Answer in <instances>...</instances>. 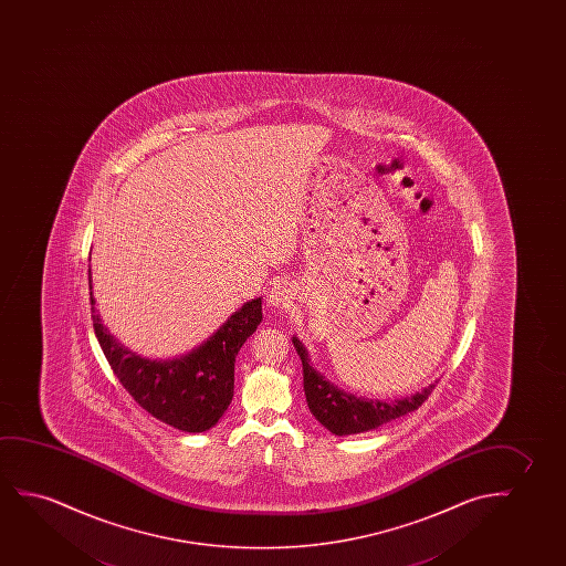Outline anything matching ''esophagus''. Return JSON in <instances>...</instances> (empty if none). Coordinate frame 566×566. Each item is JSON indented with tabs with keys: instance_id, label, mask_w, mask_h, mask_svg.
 <instances>
[{
	"instance_id": "esophagus-1",
	"label": "esophagus",
	"mask_w": 566,
	"mask_h": 566,
	"mask_svg": "<svg viewBox=\"0 0 566 566\" xmlns=\"http://www.w3.org/2000/svg\"><path fill=\"white\" fill-rule=\"evenodd\" d=\"M292 297H294V287L284 279L276 280L269 287V292H266V303H269V307H274V310L287 307V303L292 302Z\"/></svg>"
}]
</instances>
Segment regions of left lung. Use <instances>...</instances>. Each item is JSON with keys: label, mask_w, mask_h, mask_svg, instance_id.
<instances>
[{"label": "left lung", "mask_w": 566, "mask_h": 566, "mask_svg": "<svg viewBox=\"0 0 566 566\" xmlns=\"http://www.w3.org/2000/svg\"><path fill=\"white\" fill-rule=\"evenodd\" d=\"M295 352L302 359L303 365V390L307 398L310 411L315 416L321 426H325L331 433L356 434L371 431L377 427L402 418L410 411L418 410L421 403L426 402L429 395L433 392V385L423 388L421 392L413 396H406L400 400H369V398H357V396L344 392L331 380H326L321 373L311 365L310 354L297 338H292Z\"/></svg>", "instance_id": "8db88e82"}]
</instances>
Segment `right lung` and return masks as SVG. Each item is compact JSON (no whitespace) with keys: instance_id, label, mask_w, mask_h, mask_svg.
I'll return each instance as SVG.
<instances>
[{"instance_id":"right-lung-1","label":"right lung","mask_w":566,"mask_h":566,"mask_svg":"<svg viewBox=\"0 0 566 566\" xmlns=\"http://www.w3.org/2000/svg\"><path fill=\"white\" fill-rule=\"evenodd\" d=\"M88 290H93L91 276ZM91 305L102 352L143 410L186 433H202L217 426L232 402L235 356L263 321L261 297L235 311L202 346L174 359H148L125 348L102 325L93 292Z\"/></svg>"}]
</instances>
